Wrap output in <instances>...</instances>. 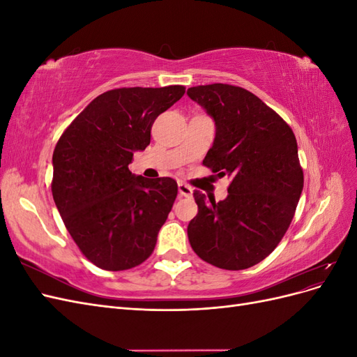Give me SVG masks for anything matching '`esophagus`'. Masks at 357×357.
Segmentation results:
<instances>
[{"label":"esophagus","mask_w":357,"mask_h":357,"mask_svg":"<svg viewBox=\"0 0 357 357\" xmlns=\"http://www.w3.org/2000/svg\"><path fill=\"white\" fill-rule=\"evenodd\" d=\"M193 193V189L190 186H188L186 183H178V195L185 197V198H190Z\"/></svg>","instance_id":"34e87169"}]
</instances>
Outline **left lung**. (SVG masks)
<instances>
[{"instance_id":"left-lung-1","label":"left lung","mask_w":357,"mask_h":357,"mask_svg":"<svg viewBox=\"0 0 357 357\" xmlns=\"http://www.w3.org/2000/svg\"><path fill=\"white\" fill-rule=\"evenodd\" d=\"M188 95L215 123L214 143L202 164L219 177H231L223 201L193 192L198 214L188 226L189 243L214 266L250 268L273 253L295 215L304 188L295 134L240 86H195Z\"/></svg>"}]
</instances>
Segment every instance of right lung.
<instances>
[{
    "mask_svg": "<svg viewBox=\"0 0 357 357\" xmlns=\"http://www.w3.org/2000/svg\"><path fill=\"white\" fill-rule=\"evenodd\" d=\"M185 86L121 88L101 93L74 119L53 150L52 195L63 225L89 261L131 269L152 255L177 197L169 177L134 176V152L150 144L155 119Z\"/></svg>",
    "mask_w": 357,
    "mask_h": 357,
    "instance_id": "right-lung-1",
    "label": "right lung"
}]
</instances>
